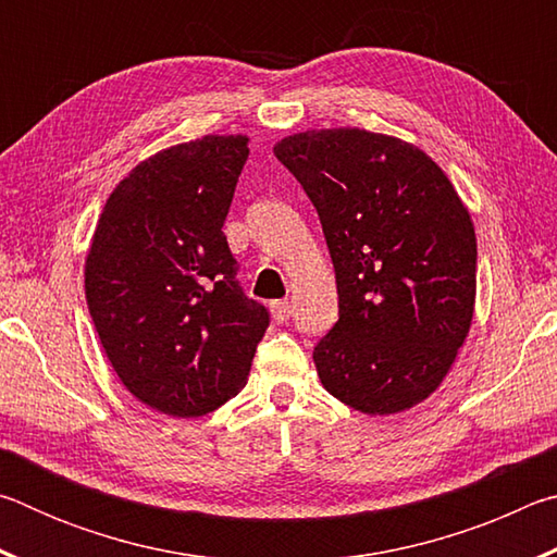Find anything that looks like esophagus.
Segmentation results:
<instances>
[{
    "instance_id": "esophagus-1",
    "label": "esophagus",
    "mask_w": 557,
    "mask_h": 557,
    "mask_svg": "<svg viewBox=\"0 0 557 557\" xmlns=\"http://www.w3.org/2000/svg\"><path fill=\"white\" fill-rule=\"evenodd\" d=\"M270 312H272V319H275L277 324H285L289 314H292V305L287 299H280V301H272L270 305Z\"/></svg>"
}]
</instances>
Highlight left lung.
I'll return each instance as SVG.
<instances>
[{"label": "left lung", "mask_w": 557, "mask_h": 557, "mask_svg": "<svg viewBox=\"0 0 557 557\" xmlns=\"http://www.w3.org/2000/svg\"><path fill=\"white\" fill-rule=\"evenodd\" d=\"M275 157L322 221L338 322L314 346L324 388L366 414L410 410L455 363L476 301L467 206L410 143L358 127L307 129Z\"/></svg>", "instance_id": "8db88e82"}]
</instances>
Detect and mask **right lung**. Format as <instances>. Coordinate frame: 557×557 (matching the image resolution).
I'll return each mask as SVG.
<instances>
[{
	"instance_id": "1",
	"label": "right lung",
	"mask_w": 557,
	"mask_h": 557,
	"mask_svg": "<svg viewBox=\"0 0 557 557\" xmlns=\"http://www.w3.org/2000/svg\"><path fill=\"white\" fill-rule=\"evenodd\" d=\"M245 135H206L139 162L102 209L86 299L122 385L172 418L238 395L270 324L243 295L223 235L248 159Z\"/></svg>"
}]
</instances>
